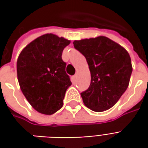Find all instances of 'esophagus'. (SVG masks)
<instances>
[{
	"label": "esophagus",
	"mask_w": 148,
	"mask_h": 148,
	"mask_svg": "<svg viewBox=\"0 0 148 148\" xmlns=\"http://www.w3.org/2000/svg\"><path fill=\"white\" fill-rule=\"evenodd\" d=\"M73 77H74V79H76V78H77V74H74V76H73Z\"/></svg>",
	"instance_id": "1"
}]
</instances>
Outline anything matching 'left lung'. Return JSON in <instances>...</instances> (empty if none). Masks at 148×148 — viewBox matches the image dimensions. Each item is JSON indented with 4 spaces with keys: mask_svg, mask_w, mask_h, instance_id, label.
<instances>
[{
    "mask_svg": "<svg viewBox=\"0 0 148 148\" xmlns=\"http://www.w3.org/2000/svg\"><path fill=\"white\" fill-rule=\"evenodd\" d=\"M74 48L85 56L91 74L88 90L81 93L87 108L108 110L127 90L132 66L125 49L106 36L74 40Z\"/></svg>",
    "mask_w": 148,
    "mask_h": 148,
    "instance_id": "1",
    "label": "left lung"
}]
</instances>
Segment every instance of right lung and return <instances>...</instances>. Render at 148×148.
Instances as JSON below:
<instances>
[{"label": "right lung", "instance_id": "1", "mask_svg": "<svg viewBox=\"0 0 148 148\" xmlns=\"http://www.w3.org/2000/svg\"><path fill=\"white\" fill-rule=\"evenodd\" d=\"M71 41L54 34H45L27 44L16 62L22 93L37 112L51 115L63 106L65 93L71 86L62 59Z\"/></svg>", "mask_w": 148, "mask_h": 148}]
</instances>
